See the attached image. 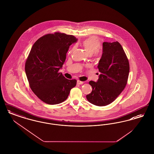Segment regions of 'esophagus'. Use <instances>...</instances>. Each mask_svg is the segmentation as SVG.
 Returning <instances> with one entry per match:
<instances>
[{"label": "esophagus", "mask_w": 154, "mask_h": 154, "mask_svg": "<svg viewBox=\"0 0 154 154\" xmlns=\"http://www.w3.org/2000/svg\"><path fill=\"white\" fill-rule=\"evenodd\" d=\"M77 84H79V85H82L84 84V82L83 81H81L80 80H77Z\"/></svg>", "instance_id": "34e87169"}]
</instances>
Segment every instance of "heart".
<instances>
[{
    "label": "heart",
    "mask_w": 154,
    "mask_h": 154,
    "mask_svg": "<svg viewBox=\"0 0 154 154\" xmlns=\"http://www.w3.org/2000/svg\"><path fill=\"white\" fill-rule=\"evenodd\" d=\"M81 45L84 47L85 51L88 55H91L94 54L99 48L100 43L99 40L95 36L89 37L82 41ZM75 50V47H73L69 52H72Z\"/></svg>",
    "instance_id": "b5f03b06"
}]
</instances>
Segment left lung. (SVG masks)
Listing matches in <instances>:
<instances>
[{"instance_id": "obj_1", "label": "left lung", "mask_w": 154, "mask_h": 154, "mask_svg": "<svg viewBox=\"0 0 154 154\" xmlns=\"http://www.w3.org/2000/svg\"><path fill=\"white\" fill-rule=\"evenodd\" d=\"M97 67L100 74L97 82L90 81L92 91L86 96L88 102L104 106L114 102L124 89L129 73V63L118 42L103 43V54Z\"/></svg>"}]
</instances>
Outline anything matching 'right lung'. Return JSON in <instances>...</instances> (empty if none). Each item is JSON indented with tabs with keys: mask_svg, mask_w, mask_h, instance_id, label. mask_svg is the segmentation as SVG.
I'll return each instance as SVG.
<instances>
[{
	"mask_svg": "<svg viewBox=\"0 0 154 154\" xmlns=\"http://www.w3.org/2000/svg\"><path fill=\"white\" fill-rule=\"evenodd\" d=\"M77 41L73 35L55 32L41 37L33 45L25 62V73L32 91L44 103L64 102L76 85V80H68L58 71L70 45Z\"/></svg>",
	"mask_w": 154,
	"mask_h": 154,
	"instance_id": "add662e5",
	"label": "right lung"
}]
</instances>
